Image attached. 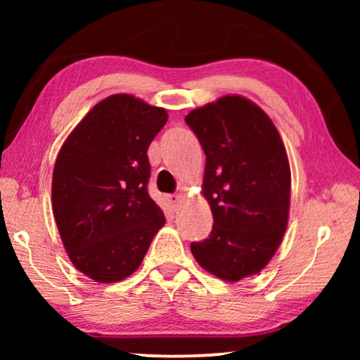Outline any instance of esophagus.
<instances>
[{
    "label": "esophagus",
    "mask_w": 360,
    "mask_h": 360,
    "mask_svg": "<svg viewBox=\"0 0 360 360\" xmlns=\"http://www.w3.org/2000/svg\"><path fill=\"white\" fill-rule=\"evenodd\" d=\"M169 203L172 205V208L179 210V206L181 203V195H170L169 196Z\"/></svg>",
    "instance_id": "esophagus-1"
}]
</instances>
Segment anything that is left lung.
I'll return each mask as SVG.
<instances>
[{
	"label": "left lung",
	"instance_id": "left-lung-1",
	"mask_svg": "<svg viewBox=\"0 0 360 360\" xmlns=\"http://www.w3.org/2000/svg\"><path fill=\"white\" fill-rule=\"evenodd\" d=\"M185 121L205 150L201 193L213 213L210 238L191 243V254L228 282L259 274L288 224L292 175L282 137L255 103L239 95L190 111Z\"/></svg>",
	"mask_w": 360,
	"mask_h": 360
}]
</instances>
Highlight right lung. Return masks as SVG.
<instances>
[{"mask_svg": "<svg viewBox=\"0 0 360 360\" xmlns=\"http://www.w3.org/2000/svg\"><path fill=\"white\" fill-rule=\"evenodd\" d=\"M164 108L111 95L78 122L58 152L52 210L72 264L100 283L134 274L165 216L149 196L147 149Z\"/></svg>", "mask_w": 360, "mask_h": 360, "instance_id": "1", "label": "right lung"}]
</instances>
